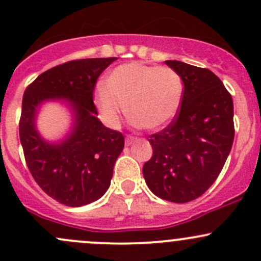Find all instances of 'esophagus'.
Instances as JSON below:
<instances>
[{"instance_id":"34e87169","label":"esophagus","mask_w":261,"mask_h":261,"mask_svg":"<svg viewBox=\"0 0 261 261\" xmlns=\"http://www.w3.org/2000/svg\"><path fill=\"white\" fill-rule=\"evenodd\" d=\"M135 140H136V138H134V136H131V135H127L126 136L125 142H126V145H131L134 141H135Z\"/></svg>"}]
</instances>
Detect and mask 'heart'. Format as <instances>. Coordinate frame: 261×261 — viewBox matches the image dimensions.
Returning <instances> with one entry per match:
<instances>
[{"label": "heart", "instance_id": "heart-1", "mask_svg": "<svg viewBox=\"0 0 261 261\" xmlns=\"http://www.w3.org/2000/svg\"><path fill=\"white\" fill-rule=\"evenodd\" d=\"M180 76L170 67L127 62L110 71L96 103L105 121L116 126L126 112L135 125L156 130L176 116L182 101Z\"/></svg>", "mask_w": 261, "mask_h": 261}]
</instances>
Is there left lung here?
I'll list each match as a JSON object with an SVG mask.
<instances>
[{"label": "left lung", "instance_id": "left-lung-1", "mask_svg": "<svg viewBox=\"0 0 261 261\" xmlns=\"http://www.w3.org/2000/svg\"><path fill=\"white\" fill-rule=\"evenodd\" d=\"M165 64L182 80V101L174 120L150 136L153 151L142 174L156 196L182 204L201 196L223 170L234 141V105L210 70Z\"/></svg>", "mask_w": 261, "mask_h": 261}]
</instances>
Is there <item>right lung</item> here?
Instances as JSON below:
<instances>
[{"mask_svg": "<svg viewBox=\"0 0 261 261\" xmlns=\"http://www.w3.org/2000/svg\"><path fill=\"white\" fill-rule=\"evenodd\" d=\"M117 60H73L45 71L29 85L22 98L20 140L27 167L41 189L66 206L77 207L108 191L125 140L96 117L94 89L102 71ZM62 99L70 105L74 125L62 142L52 144L36 130L39 105Z\"/></svg>", "mask_w": 261, "mask_h": 261, "instance_id": "add662e5", "label": "right lung"}]
</instances>
